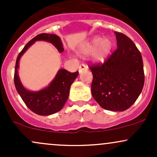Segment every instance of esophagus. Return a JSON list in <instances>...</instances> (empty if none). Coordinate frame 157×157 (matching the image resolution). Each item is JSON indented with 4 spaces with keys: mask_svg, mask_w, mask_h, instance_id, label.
Instances as JSON below:
<instances>
[{
    "mask_svg": "<svg viewBox=\"0 0 157 157\" xmlns=\"http://www.w3.org/2000/svg\"><path fill=\"white\" fill-rule=\"evenodd\" d=\"M88 69V68H87V66H85V65H81V66H80V67H79V73H82V72H83L84 71H86V70Z\"/></svg>",
    "mask_w": 157,
    "mask_h": 157,
    "instance_id": "obj_1",
    "label": "esophagus"
}]
</instances>
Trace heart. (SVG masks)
Segmentation results:
<instances>
[{"instance_id":"obj_1","label":"heart","mask_w":157,"mask_h":157,"mask_svg":"<svg viewBox=\"0 0 157 157\" xmlns=\"http://www.w3.org/2000/svg\"><path fill=\"white\" fill-rule=\"evenodd\" d=\"M113 46L111 39L96 36L81 44L77 49V53L80 55H88L90 53L89 58L91 62L102 63L109 57Z\"/></svg>"}]
</instances>
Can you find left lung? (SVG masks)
Listing matches in <instances>:
<instances>
[{"instance_id":"left-lung-1","label":"left lung","mask_w":157,"mask_h":157,"mask_svg":"<svg viewBox=\"0 0 157 157\" xmlns=\"http://www.w3.org/2000/svg\"><path fill=\"white\" fill-rule=\"evenodd\" d=\"M117 48L103 64L90 66L91 94L102 109L124 111L137 100L145 75L142 55L125 35L115 32Z\"/></svg>"}]
</instances>
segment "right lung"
<instances>
[{
	"label": "right lung",
	"mask_w": 157,
	"mask_h": 157,
	"mask_svg": "<svg viewBox=\"0 0 157 157\" xmlns=\"http://www.w3.org/2000/svg\"><path fill=\"white\" fill-rule=\"evenodd\" d=\"M44 40L50 43L61 53L64 51L60 37L54 34H40L31 40L27 44L17 57L15 69V89L22 98L23 101L34 113L41 116H48L53 114L63 109L68 100L70 88L79 72L71 73L67 70H58L57 75L47 87L37 91H32L26 89L21 83L18 75L19 62L21 57L26 50L36 41Z\"/></svg>",
	"instance_id": "right-lung-1"
}]
</instances>
